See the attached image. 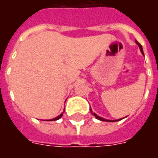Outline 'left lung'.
<instances>
[{"mask_svg": "<svg viewBox=\"0 0 158 158\" xmlns=\"http://www.w3.org/2000/svg\"><path fill=\"white\" fill-rule=\"evenodd\" d=\"M135 42H136V44L139 45V49H140V52H141V53H142L143 55H144V52H143V49H142V46H141V45H140V44H139L138 41H135ZM90 112H91V113H92L94 116L96 117V118L99 119V120H101V121H106V122H116V121H118V120H120V119H117V120H108V119H105V118H101V117H99L98 115H96L95 113H93L91 108H90Z\"/></svg>", "mask_w": 158, "mask_h": 158, "instance_id": "1", "label": "left lung"}]
</instances>
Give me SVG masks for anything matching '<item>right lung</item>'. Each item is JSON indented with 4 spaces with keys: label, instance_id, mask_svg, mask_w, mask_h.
I'll use <instances>...</instances> for the list:
<instances>
[{
    "label": "right lung",
    "instance_id": "obj_1",
    "mask_svg": "<svg viewBox=\"0 0 158 158\" xmlns=\"http://www.w3.org/2000/svg\"><path fill=\"white\" fill-rule=\"evenodd\" d=\"M63 113H64V112H63ZM61 113V114H60V115H59V116L56 117L55 118L50 119V120H47V121H55V120H58L59 118H62V113Z\"/></svg>",
    "mask_w": 158,
    "mask_h": 158
}]
</instances>
